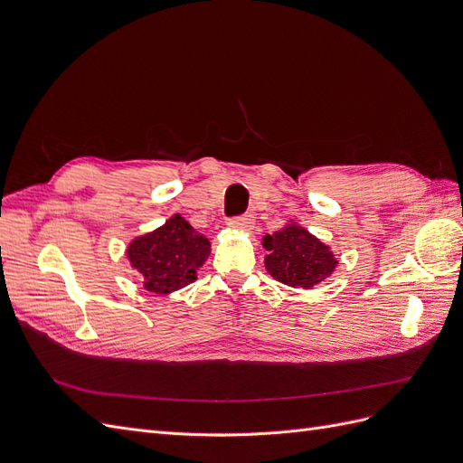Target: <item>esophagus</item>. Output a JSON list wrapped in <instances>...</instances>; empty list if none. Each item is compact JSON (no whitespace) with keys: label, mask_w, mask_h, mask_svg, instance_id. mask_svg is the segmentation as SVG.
I'll list each match as a JSON object with an SVG mask.
<instances>
[{"label":"esophagus","mask_w":463,"mask_h":463,"mask_svg":"<svg viewBox=\"0 0 463 463\" xmlns=\"http://www.w3.org/2000/svg\"><path fill=\"white\" fill-rule=\"evenodd\" d=\"M230 228H233L237 232H250L255 228V216L253 214L237 216V218L230 220Z\"/></svg>","instance_id":"1"}]
</instances>
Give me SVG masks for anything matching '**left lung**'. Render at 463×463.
Here are the masks:
<instances>
[{
    "label": "left lung",
    "mask_w": 463,
    "mask_h": 463,
    "mask_svg": "<svg viewBox=\"0 0 463 463\" xmlns=\"http://www.w3.org/2000/svg\"><path fill=\"white\" fill-rule=\"evenodd\" d=\"M262 247L269 250L264 257L266 270L291 288L311 289L325 282L338 266L330 247L293 220L272 235L266 233Z\"/></svg>",
    "instance_id": "8db88e82"
}]
</instances>
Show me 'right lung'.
<instances>
[{
	"label": "right lung",
	"mask_w": 463,
	"mask_h": 463,
	"mask_svg": "<svg viewBox=\"0 0 463 463\" xmlns=\"http://www.w3.org/2000/svg\"><path fill=\"white\" fill-rule=\"evenodd\" d=\"M208 255L210 241L181 214L128 245V259L141 274L145 289L158 296L193 284Z\"/></svg>",
	"instance_id": "right-lung-1"
}]
</instances>
